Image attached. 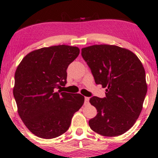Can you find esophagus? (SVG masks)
<instances>
[{"instance_id": "esophagus-1", "label": "esophagus", "mask_w": 158, "mask_h": 158, "mask_svg": "<svg viewBox=\"0 0 158 158\" xmlns=\"http://www.w3.org/2000/svg\"><path fill=\"white\" fill-rule=\"evenodd\" d=\"M89 102V97H85V103L88 104Z\"/></svg>"}]
</instances>
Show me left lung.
Segmentation results:
<instances>
[{
    "label": "left lung",
    "mask_w": 158,
    "mask_h": 158,
    "mask_svg": "<svg viewBox=\"0 0 158 158\" xmlns=\"http://www.w3.org/2000/svg\"><path fill=\"white\" fill-rule=\"evenodd\" d=\"M97 84L106 88L104 99L93 97L97 110L90 128L104 136H120L134 126L147 91L144 67L135 54L114 45H93L81 49Z\"/></svg>",
    "instance_id": "8db88e82"
}]
</instances>
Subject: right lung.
Listing matches in <instances>:
<instances>
[{
    "label": "right lung",
    "mask_w": 158,
    "mask_h": 158,
    "mask_svg": "<svg viewBox=\"0 0 158 158\" xmlns=\"http://www.w3.org/2000/svg\"><path fill=\"white\" fill-rule=\"evenodd\" d=\"M79 54L76 46L44 47L27 54L16 69L13 94L18 114L40 138H56L66 132L83 106L81 94L55 91L67 83V67Z\"/></svg>",
    "instance_id": "add662e5"
}]
</instances>
